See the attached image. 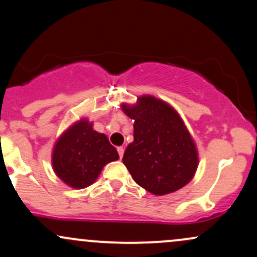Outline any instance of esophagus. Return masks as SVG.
<instances>
[{"label":"esophagus","mask_w":257,"mask_h":257,"mask_svg":"<svg viewBox=\"0 0 257 257\" xmlns=\"http://www.w3.org/2000/svg\"><path fill=\"white\" fill-rule=\"evenodd\" d=\"M117 151H118V155H119V158L123 157V153H124V149H123L122 146L117 147Z\"/></svg>","instance_id":"34e87169"}]
</instances>
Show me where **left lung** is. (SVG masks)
I'll return each mask as SVG.
<instances>
[{
    "mask_svg": "<svg viewBox=\"0 0 257 257\" xmlns=\"http://www.w3.org/2000/svg\"><path fill=\"white\" fill-rule=\"evenodd\" d=\"M120 107L134 119V141L123 156L134 181L155 196L187 185L198 168V151L178 111L152 95Z\"/></svg>",
    "mask_w": 257,
    "mask_h": 257,
    "instance_id": "1",
    "label": "left lung"
}]
</instances>
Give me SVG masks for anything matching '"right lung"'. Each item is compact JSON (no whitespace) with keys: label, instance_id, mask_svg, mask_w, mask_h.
I'll return each instance as SVG.
<instances>
[{"label":"right lung","instance_id":"right-lung-1","mask_svg":"<svg viewBox=\"0 0 257 257\" xmlns=\"http://www.w3.org/2000/svg\"><path fill=\"white\" fill-rule=\"evenodd\" d=\"M118 158L107 137L94 131L87 118H81L59 137L53 147L52 166L64 184L81 190L95 182L102 168Z\"/></svg>","mask_w":257,"mask_h":257}]
</instances>
